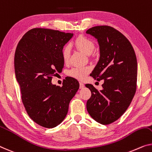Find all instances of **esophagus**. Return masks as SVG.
<instances>
[{
    "label": "esophagus",
    "instance_id": "obj_1",
    "mask_svg": "<svg viewBox=\"0 0 152 152\" xmlns=\"http://www.w3.org/2000/svg\"><path fill=\"white\" fill-rule=\"evenodd\" d=\"M85 87V85L83 83H80V89H83Z\"/></svg>",
    "mask_w": 152,
    "mask_h": 152
}]
</instances>
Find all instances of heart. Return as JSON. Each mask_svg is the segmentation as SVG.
<instances>
[{"instance_id": "obj_1", "label": "heart", "mask_w": 152, "mask_h": 152, "mask_svg": "<svg viewBox=\"0 0 152 152\" xmlns=\"http://www.w3.org/2000/svg\"><path fill=\"white\" fill-rule=\"evenodd\" d=\"M74 45L79 50L83 52L87 55L91 54L94 52L96 46L94 42L89 37L84 35H79L74 41ZM71 48L69 45H65L62 49V57L64 62L68 61ZM90 72V68L88 67H74L68 72V75L70 77L76 78L77 80H83L86 78L87 74Z\"/></svg>"}]
</instances>
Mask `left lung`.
I'll use <instances>...</instances> for the list:
<instances>
[{
  "instance_id": "1",
  "label": "left lung",
  "mask_w": 152,
  "mask_h": 152,
  "mask_svg": "<svg viewBox=\"0 0 152 152\" xmlns=\"http://www.w3.org/2000/svg\"><path fill=\"white\" fill-rule=\"evenodd\" d=\"M86 33L98 39L100 54L91 76L98 80H104L100 91L91 84L85 85L91 92L87 110L95 121L107 125L126 112L134 98L137 56L129 40L111 26H94Z\"/></svg>"
}]
</instances>
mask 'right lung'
<instances>
[{
  "instance_id": "1",
  "label": "right lung",
  "mask_w": 152,
  "mask_h": 152,
  "mask_svg": "<svg viewBox=\"0 0 152 152\" xmlns=\"http://www.w3.org/2000/svg\"><path fill=\"white\" fill-rule=\"evenodd\" d=\"M72 37L73 33L33 28L24 34L15 50V74L22 103L31 119L44 128L61 123L79 89L78 82L72 77L61 87L51 83L56 72L62 71V49Z\"/></svg>"
}]
</instances>
